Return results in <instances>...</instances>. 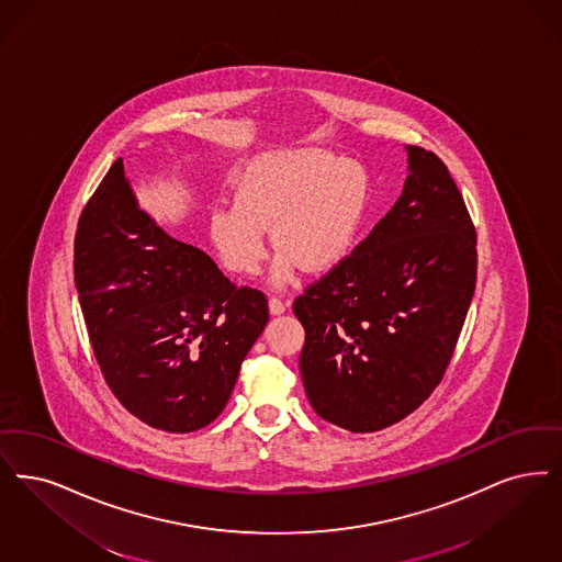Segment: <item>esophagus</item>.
I'll return each instance as SVG.
<instances>
[{"label":"esophagus","mask_w":562,"mask_h":562,"mask_svg":"<svg viewBox=\"0 0 562 562\" xmlns=\"http://www.w3.org/2000/svg\"><path fill=\"white\" fill-rule=\"evenodd\" d=\"M270 312L273 315L284 314V312H286V303H284L280 296H271Z\"/></svg>","instance_id":"obj_1"}]
</instances>
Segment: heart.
Wrapping results in <instances>:
<instances>
[{"label": "heart", "instance_id": "obj_1", "mask_svg": "<svg viewBox=\"0 0 562 562\" xmlns=\"http://www.w3.org/2000/svg\"><path fill=\"white\" fill-rule=\"evenodd\" d=\"M370 176L358 160L319 148L255 160L238 181L236 202L211 211V238L225 268L257 273L271 243L280 250L273 280H291L296 266L326 271L356 247L370 204Z\"/></svg>", "mask_w": 562, "mask_h": 562}]
</instances>
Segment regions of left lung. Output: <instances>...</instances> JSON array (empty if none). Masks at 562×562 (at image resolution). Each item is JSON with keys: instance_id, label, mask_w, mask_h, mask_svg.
<instances>
[{"instance_id": "1", "label": "left lung", "mask_w": 562, "mask_h": 562, "mask_svg": "<svg viewBox=\"0 0 562 562\" xmlns=\"http://www.w3.org/2000/svg\"><path fill=\"white\" fill-rule=\"evenodd\" d=\"M407 162L393 209L292 303L310 404L351 432L391 427L427 402L476 286V232L446 162L418 146Z\"/></svg>"}]
</instances>
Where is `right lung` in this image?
I'll use <instances>...</instances> for the list:
<instances>
[{
    "mask_svg": "<svg viewBox=\"0 0 562 562\" xmlns=\"http://www.w3.org/2000/svg\"><path fill=\"white\" fill-rule=\"evenodd\" d=\"M75 286L102 376L135 418L192 432L224 409L263 333L266 294L139 211L116 158L81 211Z\"/></svg>",
    "mask_w": 562,
    "mask_h": 562,
    "instance_id": "right-lung-1",
    "label": "right lung"
}]
</instances>
